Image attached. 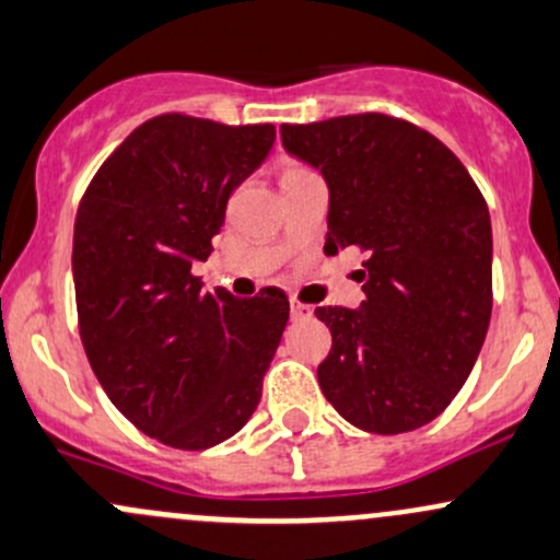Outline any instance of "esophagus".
<instances>
[{"label": "esophagus", "mask_w": 560, "mask_h": 560, "mask_svg": "<svg viewBox=\"0 0 560 560\" xmlns=\"http://www.w3.org/2000/svg\"><path fill=\"white\" fill-rule=\"evenodd\" d=\"M290 308H292V319H311V314H314V308H311V305L300 303V300H295V298H292Z\"/></svg>", "instance_id": "esophagus-1"}]
</instances>
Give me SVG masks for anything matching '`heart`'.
<instances>
[{"mask_svg":"<svg viewBox=\"0 0 560 560\" xmlns=\"http://www.w3.org/2000/svg\"><path fill=\"white\" fill-rule=\"evenodd\" d=\"M290 172H303V168H300V166H292V168H287L284 174H290Z\"/></svg>","mask_w":560,"mask_h":560,"instance_id":"obj_1","label":"heart"}]
</instances>
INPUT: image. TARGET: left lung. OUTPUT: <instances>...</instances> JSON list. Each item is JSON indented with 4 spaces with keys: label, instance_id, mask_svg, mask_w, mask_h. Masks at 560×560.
<instances>
[{
    "label": "left lung",
    "instance_id": "1",
    "mask_svg": "<svg viewBox=\"0 0 560 560\" xmlns=\"http://www.w3.org/2000/svg\"><path fill=\"white\" fill-rule=\"evenodd\" d=\"M281 144L322 172L327 255L364 252L359 308L325 305L332 332L319 386L346 421L399 434L438 419L469 378L491 322V217L456 155L397 117L281 126Z\"/></svg>",
    "mask_w": 560,
    "mask_h": 560
}]
</instances>
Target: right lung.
<instances>
[{"label": "right lung", "instance_id": "obj_1", "mask_svg": "<svg viewBox=\"0 0 560 560\" xmlns=\"http://www.w3.org/2000/svg\"><path fill=\"white\" fill-rule=\"evenodd\" d=\"M273 141L268 122L152 117L80 201L72 273L88 362L112 405L172 448L206 451L252 419L290 319L284 292L211 295L192 276Z\"/></svg>", "mask_w": 560, "mask_h": 560}]
</instances>
